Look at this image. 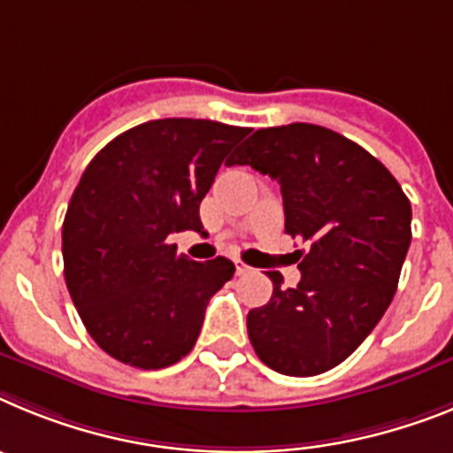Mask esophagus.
Wrapping results in <instances>:
<instances>
[{
    "mask_svg": "<svg viewBox=\"0 0 453 453\" xmlns=\"http://www.w3.org/2000/svg\"><path fill=\"white\" fill-rule=\"evenodd\" d=\"M234 269H237V275H243V273H249L250 266L246 265V262H242V259H234Z\"/></svg>",
    "mask_w": 453,
    "mask_h": 453,
    "instance_id": "34e87169",
    "label": "esophagus"
}]
</instances>
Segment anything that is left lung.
<instances>
[{
  "mask_svg": "<svg viewBox=\"0 0 453 453\" xmlns=\"http://www.w3.org/2000/svg\"><path fill=\"white\" fill-rule=\"evenodd\" d=\"M253 166L280 184L285 232L310 246L301 282L249 312L266 367L317 376L344 363L392 303L411 246V200L376 157L310 123L257 129L227 166Z\"/></svg>",
  "mask_w": 453,
  "mask_h": 453,
  "instance_id": "left-lung-1",
  "label": "left lung"
}]
</instances>
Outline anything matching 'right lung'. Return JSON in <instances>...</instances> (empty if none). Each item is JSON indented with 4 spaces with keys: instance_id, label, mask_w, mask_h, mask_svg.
I'll list each match as a JSON object with an SVG mask.
<instances>
[{
    "instance_id": "add662e5",
    "label": "right lung",
    "mask_w": 453,
    "mask_h": 453,
    "mask_svg": "<svg viewBox=\"0 0 453 453\" xmlns=\"http://www.w3.org/2000/svg\"><path fill=\"white\" fill-rule=\"evenodd\" d=\"M249 127L164 118L109 141L86 166L63 221V275L88 335L139 369L182 360L204 310L232 275L194 262L171 234L203 232L200 203Z\"/></svg>"
}]
</instances>
